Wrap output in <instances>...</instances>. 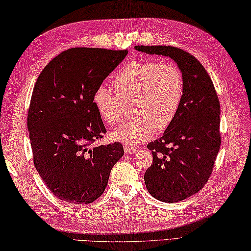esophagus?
Returning <instances> with one entry per match:
<instances>
[{"label":"esophagus","mask_w":251,"mask_h":251,"mask_svg":"<svg viewBox=\"0 0 251 251\" xmlns=\"http://www.w3.org/2000/svg\"><path fill=\"white\" fill-rule=\"evenodd\" d=\"M124 149H125V152H126V153H127V154L135 153V152L137 151V149L135 148V147H133V146H131V145H125Z\"/></svg>","instance_id":"obj_1"}]
</instances>
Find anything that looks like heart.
I'll use <instances>...</instances> for the list:
<instances>
[{"mask_svg": "<svg viewBox=\"0 0 251 251\" xmlns=\"http://www.w3.org/2000/svg\"><path fill=\"white\" fill-rule=\"evenodd\" d=\"M115 93L101 86L95 90L94 103L107 125L124 119L126 104H132L135 116L116 129L112 137L126 145H135L162 132L172 125L184 95V76L174 63L134 60L113 79Z\"/></svg>", "mask_w": 251, "mask_h": 251, "instance_id": "obj_1", "label": "heart"}]
</instances>
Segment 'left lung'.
Instances as JSON below:
<instances>
[{
    "label": "left lung",
    "mask_w": 251,
    "mask_h": 251,
    "mask_svg": "<svg viewBox=\"0 0 251 251\" xmlns=\"http://www.w3.org/2000/svg\"><path fill=\"white\" fill-rule=\"evenodd\" d=\"M169 56L184 76V95L164 135L147 145L153 162L146 170L148 192L163 202H178L198 193L212 175L221 148V103L204 67L192 54L170 46H136Z\"/></svg>",
    "instance_id": "1"
}]
</instances>
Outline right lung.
I'll return each instance as SVG.
<instances>
[{
	"label": "right lung",
	"mask_w": 251,
	"mask_h": 251,
	"mask_svg": "<svg viewBox=\"0 0 251 251\" xmlns=\"http://www.w3.org/2000/svg\"><path fill=\"white\" fill-rule=\"evenodd\" d=\"M126 54L127 50L68 49L36 81L27 113L34 165L60 200L94 202L124 155L120 143L93 146L106 133L94 94Z\"/></svg>",
	"instance_id": "obj_1"
}]
</instances>
